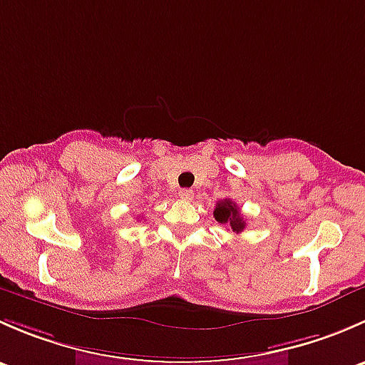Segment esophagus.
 <instances>
[{
  "label": "esophagus",
  "instance_id": "esophagus-1",
  "mask_svg": "<svg viewBox=\"0 0 365 365\" xmlns=\"http://www.w3.org/2000/svg\"><path fill=\"white\" fill-rule=\"evenodd\" d=\"M178 196H180V200L190 201L194 197V192L190 189H180L178 190Z\"/></svg>",
  "mask_w": 365,
  "mask_h": 365
}]
</instances>
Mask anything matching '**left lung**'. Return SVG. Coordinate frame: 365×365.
<instances>
[{
    "mask_svg": "<svg viewBox=\"0 0 365 365\" xmlns=\"http://www.w3.org/2000/svg\"><path fill=\"white\" fill-rule=\"evenodd\" d=\"M213 217L219 224H224L230 230H233L235 233H242L245 230V219L242 215L240 208L237 203H233L231 200H222L215 205L213 210Z\"/></svg>",
    "mask_w": 365,
    "mask_h": 365,
    "instance_id": "obj_1",
    "label": "left lung"
}]
</instances>
